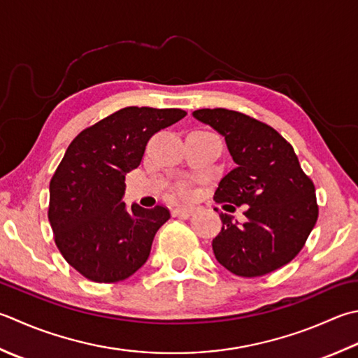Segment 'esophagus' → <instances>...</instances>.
Wrapping results in <instances>:
<instances>
[{
  "label": "esophagus",
  "instance_id": "esophagus-1",
  "mask_svg": "<svg viewBox=\"0 0 358 358\" xmlns=\"http://www.w3.org/2000/svg\"><path fill=\"white\" fill-rule=\"evenodd\" d=\"M194 211H195L194 206H178L173 209L172 214L173 215H191Z\"/></svg>",
  "mask_w": 358,
  "mask_h": 358
}]
</instances>
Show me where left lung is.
Instances as JSON below:
<instances>
[{"instance_id": "obj_1", "label": "left lung", "mask_w": 358, "mask_h": 358, "mask_svg": "<svg viewBox=\"0 0 358 358\" xmlns=\"http://www.w3.org/2000/svg\"><path fill=\"white\" fill-rule=\"evenodd\" d=\"M192 116L225 138L236 163L220 180L214 200L248 205L243 225L220 214L223 227L213 241L215 259L243 278L281 268L304 247L318 219L315 186L295 150L270 125L239 111L203 108Z\"/></svg>"}]
</instances>
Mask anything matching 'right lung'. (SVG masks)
<instances>
[{
    "label": "right lung",
    "instance_id": "add662e5",
    "mask_svg": "<svg viewBox=\"0 0 358 358\" xmlns=\"http://www.w3.org/2000/svg\"><path fill=\"white\" fill-rule=\"evenodd\" d=\"M186 116L180 108L127 107L77 135L49 183V222L66 262L94 282L127 279L145 264L163 206L125 205V175L147 141Z\"/></svg>",
    "mask_w": 358,
    "mask_h": 358
}]
</instances>
